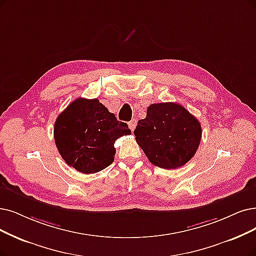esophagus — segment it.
<instances>
[{
  "label": "esophagus",
  "mask_w": 256,
  "mask_h": 256,
  "mask_svg": "<svg viewBox=\"0 0 256 256\" xmlns=\"http://www.w3.org/2000/svg\"><path fill=\"white\" fill-rule=\"evenodd\" d=\"M128 125H129V128L131 129V131H134L136 129V120L134 118L132 120H130L128 122Z\"/></svg>",
  "instance_id": "1"
}]
</instances>
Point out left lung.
<instances>
[{
    "instance_id": "8db88e82",
    "label": "left lung",
    "mask_w": 256,
    "mask_h": 256,
    "mask_svg": "<svg viewBox=\"0 0 256 256\" xmlns=\"http://www.w3.org/2000/svg\"><path fill=\"white\" fill-rule=\"evenodd\" d=\"M136 142L149 162L162 169L188 162L200 146L202 127L190 112L176 103L152 104L134 130Z\"/></svg>"
}]
</instances>
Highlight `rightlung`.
Returning a JSON list of instances; mask_svg holds the SVG:
<instances>
[{"label": "right lung", "mask_w": 256, "mask_h": 256, "mask_svg": "<svg viewBox=\"0 0 256 256\" xmlns=\"http://www.w3.org/2000/svg\"><path fill=\"white\" fill-rule=\"evenodd\" d=\"M56 148L67 165L90 174L108 167L116 156L114 142L131 134L126 122L98 98H78L60 114L54 128Z\"/></svg>", "instance_id": "right-lung-1"}]
</instances>
